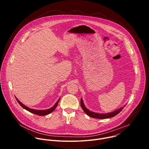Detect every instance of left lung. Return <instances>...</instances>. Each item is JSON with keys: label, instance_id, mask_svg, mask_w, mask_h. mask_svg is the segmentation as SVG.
I'll return each mask as SVG.
<instances>
[{"label": "left lung", "instance_id": "left-lung-1", "mask_svg": "<svg viewBox=\"0 0 149 149\" xmlns=\"http://www.w3.org/2000/svg\"><path fill=\"white\" fill-rule=\"evenodd\" d=\"M81 108L82 109V110H84V111L86 113L88 116H89L90 117H92V118H99V119H105V118H109L113 117H114L115 116L117 115L124 107V106L123 107H121L114 111H112L111 113H105V114H100V113H94L93 112L90 110H89L88 109H87L86 107H85L84 104L83 102L82 99H81Z\"/></svg>", "mask_w": 149, "mask_h": 149}]
</instances>
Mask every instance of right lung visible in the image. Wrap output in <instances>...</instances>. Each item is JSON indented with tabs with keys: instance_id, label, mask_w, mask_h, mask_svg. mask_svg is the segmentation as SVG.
<instances>
[{
	"instance_id": "obj_1",
	"label": "right lung",
	"mask_w": 149,
	"mask_h": 149,
	"mask_svg": "<svg viewBox=\"0 0 149 149\" xmlns=\"http://www.w3.org/2000/svg\"><path fill=\"white\" fill-rule=\"evenodd\" d=\"M17 101L18 102V103L20 104V105H21V107H23L24 109L26 110L27 111L32 113H33L35 114H36L38 116H46L47 114H49V113H52L55 109L56 107H57L58 105V104L59 102V101L60 100V98L58 99V100L57 101V102L55 104V105L53 106L52 107L49 109H47V110H35V109H30V108H28V107H26V105H25L24 104H22V102H21L20 101H19V100L15 97Z\"/></svg>"
}]
</instances>
